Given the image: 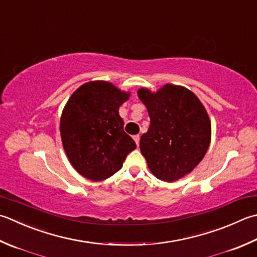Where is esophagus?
<instances>
[{
	"instance_id": "1",
	"label": "esophagus",
	"mask_w": 257,
	"mask_h": 257,
	"mask_svg": "<svg viewBox=\"0 0 257 257\" xmlns=\"http://www.w3.org/2000/svg\"><path fill=\"white\" fill-rule=\"evenodd\" d=\"M134 140H135L136 145L139 146V142H140V137H139V135H136V136H134Z\"/></svg>"
}]
</instances>
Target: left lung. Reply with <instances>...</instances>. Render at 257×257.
<instances>
[{
  "label": "left lung",
  "mask_w": 257,
  "mask_h": 257,
  "mask_svg": "<svg viewBox=\"0 0 257 257\" xmlns=\"http://www.w3.org/2000/svg\"><path fill=\"white\" fill-rule=\"evenodd\" d=\"M138 97L150 125L140 138V152L156 177L172 183L189 174L207 152L212 124L203 103L190 90L165 84L157 92L142 88Z\"/></svg>",
  "instance_id": "obj_1"
}]
</instances>
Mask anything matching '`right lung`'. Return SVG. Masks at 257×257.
<instances>
[{"label": "right lung", "instance_id": "obj_1", "mask_svg": "<svg viewBox=\"0 0 257 257\" xmlns=\"http://www.w3.org/2000/svg\"><path fill=\"white\" fill-rule=\"evenodd\" d=\"M129 95L110 82L91 81L75 90L63 109L60 133L64 152L72 167L92 182L111 177L136 149L119 115Z\"/></svg>", "mask_w": 257, "mask_h": 257}]
</instances>
